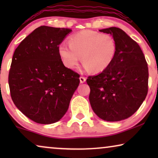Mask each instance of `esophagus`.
Segmentation results:
<instances>
[{"instance_id": "34e87169", "label": "esophagus", "mask_w": 158, "mask_h": 158, "mask_svg": "<svg viewBox=\"0 0 158 158\" xmlns=\"http://www.w3.org/2000/svg\"><path fill=\"white\" fill-rule=\"evenodd\" d=\"M85 81H86V78L85 77H83V76L80 77V82H81V83H85Z\"/></svg>"}]
</instances>
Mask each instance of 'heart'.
Segmentation results:
<instances>
[{"label":"heart","instance_id":"heart-1","mask_svg":"<svg viewBox=\"0 0 158 158\" xmlns=\"http://www.w3.org/2000/svg\"><path fill=\"white\" fill-rule=\"evenodd\" d=\"M70 45L61 44L58 52L63 64L74 68L80 60L85 70L99 73L109 68L116 53V43L113 36L100 32L84 30L73 35Z\"/></svg>","mask_w":158,"mask_h":158}]
</instances>
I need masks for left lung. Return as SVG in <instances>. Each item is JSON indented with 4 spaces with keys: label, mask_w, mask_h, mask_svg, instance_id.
I'll use <instances>...</instances> for the list:
<instances>
[{
    "label": "left lung",
    "mask_w": 158,
    "mask_h": 158,
    "mask_svg": "<svg viewBox=\"0 0 158 158\" xmlns=\"http://www.w3.org/2000/svg\"><path fill=\"white\" fill-rule=\"evenodd\" d=\"M110 34L116 43L112 63L100 74L86 80L90 88L93 111L101 119L118 122L133 115L148 91V67L141 48L119 28L99 30Z\"/></svg>",
    "instance_id": "1"
}]
</instances>
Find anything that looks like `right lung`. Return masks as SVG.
Masks as SVG:
<instances>
[{"instance_id":"right-lung-1","label":"right lung","mask_w":158,"mask_h":158,"mask_svg":"<svg viewBox=\"0 0 158 158\" xmlns=\"http://www.w3.org/2000/svg\"><path fill=\"white\" fill-rule=\"evenodd\" d=\"M70 29L41 26L28 35L13 55L8 75L10 96L26 116L53 124L68 111L80 83L79 75L63 64L58 47Z\"/></svg>"}]
</instances>
